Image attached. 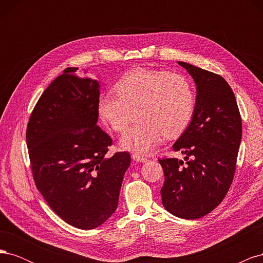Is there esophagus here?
<instances>
[{"instance_id":"esophagus-1","label":"esophagus","mask_w":263,"mask_h":263,"mask_svg":"<svg viewBox=\"0 0 263 263\" xmlns=\"http://www.w3.org/2000/svg\"><path fill=\"white\" fill-rule=\"evenodd\" d=\"M132 158L134 159V161H136V162H146L148 159L146 158V157H144V156H140V155H138V154H134L133 156H132Z\"/></svg>"}]
</instances>
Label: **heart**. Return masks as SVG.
<instances>
[{"label": "heart", "instance_id": "b5f03b06", "mask_svg": "<svg viewBox=\"0 0 263 263\" xmlns=\"http://www.w3.org/2000/svg\"><path fill=\"white\" fill-rule=\"evenodd\" d=\"M194 104L193 87L186 78L141 68L125 76L116 92L101 95L98 109L103 121L116 132H124L138 114L139 118L123 135L121 145L147 154L164 135L174 137L185 129Z\"/></svg>", "mask_w": 263, "mask_h": 263}]
</instances>
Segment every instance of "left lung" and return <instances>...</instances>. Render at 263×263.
I'll return each instance as SVG.
<instances>
[{
	"label": "left lung",
	"mask_w": 263,
	"mask_h": 263,
	"mask_svg": "<svg viewBox=\"0 0 263 263\" xmlns=\"http://www.w3.org/2000/svg\"><path fill=\"white\" fill-rule=\"evenodd\" d=\"M196 85L193 116L172 149L185 155L159 160L164 183V209L184 219H197L224 200L234 179L241 141V118L235 94L224 78L178 61Z\"/></svg>",
	"instance_id": "obj_1"
}]
</instances>
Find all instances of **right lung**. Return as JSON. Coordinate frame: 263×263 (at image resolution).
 <instances>
[{"mask_svg": "<svg viewBox=\"0 0 263 263\" xmlns=\"http://www.w3.org/2000/svg\"><path fill=\"white\" fill-rule=\"evenodd\" d=\"M67 68L42 94L26 141L39 192L69 225L94 229L112 216L130 155L106 157L112 138L98 126L100 83ZM86 73V70L84 71Z\"/></svg>", "mask_w": 263, "mask_h": 263, "instance_id": "right-lung-1", "label": "right lung"}]
</instances>
